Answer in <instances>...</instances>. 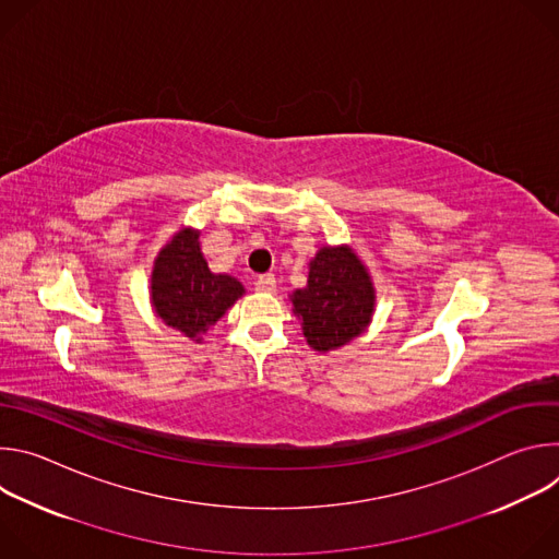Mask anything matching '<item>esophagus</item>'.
<instances>
[{
  "instance_id": "34e87169",
  "label": "esophagus",
  "mask_w": 559,
  "mask_h": 559,
  "mask_svg": "<svg viewBox=\"0 0 559 559\" xmlns=\"http://www.w3.org/2000/svg\"><path fill=\"white\" fill-rule=\"evenodd\" d=\"M257 289L265 292V294H274L276 292V278L274 274H263L257 278Z\"/></svg>"
}]
</instances>
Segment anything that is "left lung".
Listing matches in <instances>:
<instances>
[{"mask_svg": "<svg viewBox=\"0 0 559 559\" xmlns=\"http://www.w3.org/2000/svg\"><path fill=\"white\" fill-rule=\"evenodd\" d=\"M289 298L307 345L323 354L358 338L376 307L371 276L349 246L318 250L307 285Z\"/></svg>", "mask_w": 559, "mask_h": 559, "instance_id": "1", "label": "left lung"}]
</instances>
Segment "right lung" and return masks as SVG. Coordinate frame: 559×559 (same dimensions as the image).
I'll return each mask as SVG.
<instances>
[{
    "mask_svg": "<svg viewBox=\"0 0 559 559\" xmlns=\"http://www.w3.org/2000/svg\"><path fill=\"white\" fill-rule=\"evenodd\" d=\"M246 294L234 276L214 274L199 246V231L181 227L154 259L150 298L154 313L190 341H201Z\"/></svg>",
    "mask_w": 559,
    "mask_h": 559,
    "instance_id": "obj_1",
    "label": "right lung"
}]
</instances>
